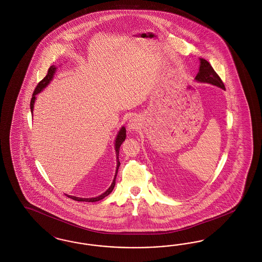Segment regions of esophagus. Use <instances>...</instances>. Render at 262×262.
<instances>
[{"mask_svg":"<svg viewBox=\"0 0 262 262\" xmlns=\"http://www.w3.org/2000/svg\"><path fill=\"white\" fill-rule=\"evenodd\" d=\"M138 127V121L137 119H132L128 123V128L129 130H136Z\"/></svg>","mask_w":262,"mask_h":262,"instance_id":"esophagus-1","label":"esophagus"}]
</instances>
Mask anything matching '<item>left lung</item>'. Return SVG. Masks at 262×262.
Segmentation results:
<instances>
[{"label": "left lung", "mask_w": 262, "mask_h": 262, "mask_svg": "<svg viewBox=\"0 0 262 262\" xmlns=\"http://www.w3.org/2000/svg\"><path fill=\"white\" fill-rule=\"evenodd\" d=\"M200 72L195 76V80L200 82L210 83L213 85H216L218 88L225 89L224 83L220 76L216 74L211 64L204 59L200 58Z\"/></svg>", "instance_id": "obj_1"}]
</instances>
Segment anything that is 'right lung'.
<instances>
[{
	"mask_svg": "<svg viewBox=\"0 0 262 262\" xmlns=\"http://www.w3.org/2000/svg\"><path fill=\"white\" fill-rule=\"evenodd\" d=\"M56 73V67L55 66H51L48 70V73L46 76L39 82L37 84V86L35 88L33 94H32V98L30 101V110L31 113L33 111V107H34V102H35V97H36V94L40 93L44 88H46L49 83H50L53 76ZM125 126H122V128L120 129L118 136L116 137V140H115V149H116V155H117V170H116V174H115V178L113 180L112 185L110 186V187L102 194H100L99 196L97 198H92V199H80V198H76V196H73V195H69V194H66L68 198L72 199V200H76V201H88V202H95V201H99V200H103L104 198H106L107 195H109L111 192H112L114 187H115V184H116V177L118 174V169L120 167V161H119V151H120V146L122 145V143L124 142V140L125 139Z\"/></svg>",
	"mask_w": 262,
	"mask_h": 262,
	"instance_id": "obj_1",
	"label": "right lung"
}]
</instances>
